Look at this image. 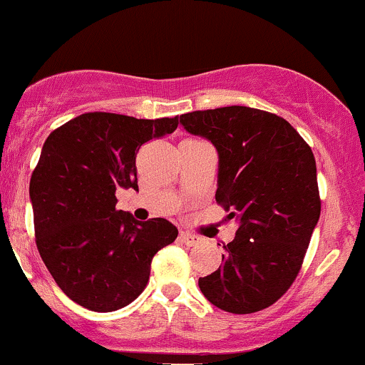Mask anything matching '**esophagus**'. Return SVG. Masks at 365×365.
Returning a JSON list of instances; mask_svg holds the SVG:
<instances>
[{
    "instance_id": "obj_1",
    "label": "esophagus",
    "mask_w": 365,
    "mask_h": 365,
    "mask_svg": "<svg viewBox=\"0 0 365 365\" xmlns=\"http://www.w3.org/2000/svg\"><path fill=\"white\" fill-rule=\"evenodd\" d=\"M180 240L183 242V244L188 245V247H195L200 244V238L197 235H192V233H187V232H182L180 233Z\"/></svg>"
}]
</instances>
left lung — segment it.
<instances>
[{"mask_svg":"<svg viewBox=\"0 0 365 365\" xmlns=\"http://www.w3.org/2000/svg\"><path fill=\"white\" fill-rule=\"evenodd\" d=\"M217 150L216 202L235 220L223 264L199 278L204 297L232 314L273 305L295 282L321 215L316 159L295 128L247 106L180 116Z\"/></svg>","mask_w":365,"mask_h":365,"instance_id":"1","label":"left lung"}]
</instances>
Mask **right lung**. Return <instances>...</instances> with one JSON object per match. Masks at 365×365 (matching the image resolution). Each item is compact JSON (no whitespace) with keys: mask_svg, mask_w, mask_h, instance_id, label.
<instances>
[{"mask_svg":"<svg viewBox=\"0 0 365 365\" xmlns=\"http://www.w3.org/2000/svg\"><path fill=\"white\" fill-rule=\"evenodd\" d=\"M178 118L137 120L83 113L49 133L31 177L36 244L66 297L94 312L118 311L140 295L150 261L175 242L165 217L137 221L116 209V188L137 185L142 144L175 132Z\"/></svg>","mask_w":365,"mask_h":365,"instance_id":"right-lung-1","label":"right lung"}]
</instances>
